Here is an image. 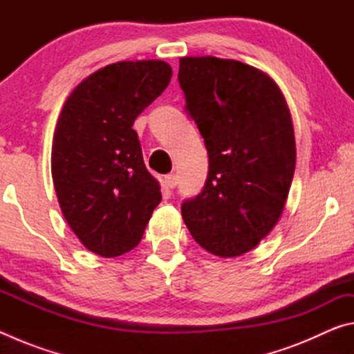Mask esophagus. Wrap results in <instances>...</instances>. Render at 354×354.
Here are the masks:
<instances>
[{
  "label": "esophagus",
  "mask_w": 354,
  "mask_h": 354,
  "mask_svg": "<svg viewBox=\"0 0 354 354\" xmlns=\"http://www.w3.org/2000/svg\"><path fill=\"white\" fill-rule=\"evenodd\" d=\"M164 183H165L167 187H170V189L176 187V185H178V176L176 175H167L164 178Z\"/></svg>",
  "instance_id": "esophagus-1"
}]
</instances>
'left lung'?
<instances>
[{
    "label": "left lung",
    "instance_id": "obj_1",
    "mask_svg": "<svg viewBox=\"0 0 354 354\" xmlns=\"http://www.w3.org/2000/svg\"><path fill=\"white\" fill-rule=\"evenodd\" d=\"M178 80L209 156L184 223L209 253L242 256L284 211L297 158L289 106L270 76L234 59L181 57Z\"/></svg>",
    "mask_w": 354,
    "mask_h": 354
}]
</instances>
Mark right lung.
<instances>
[{"mask_svg":"<svg viewBox=\"0 0 354 354\" xmlns=\"http://www.w3.org/2000/svg\"><path fill=\"white\" fill-rule=\"evenodd\" d=\"M171 73L154 59L111 64L82 80L64 103L53 137V183L71 231L95 254L136 248L162 198L133 124Z\"/></svg>","mask_w":354,"mask_h":354,"instance_id":"1","label":"right lung"}]
</instances>
